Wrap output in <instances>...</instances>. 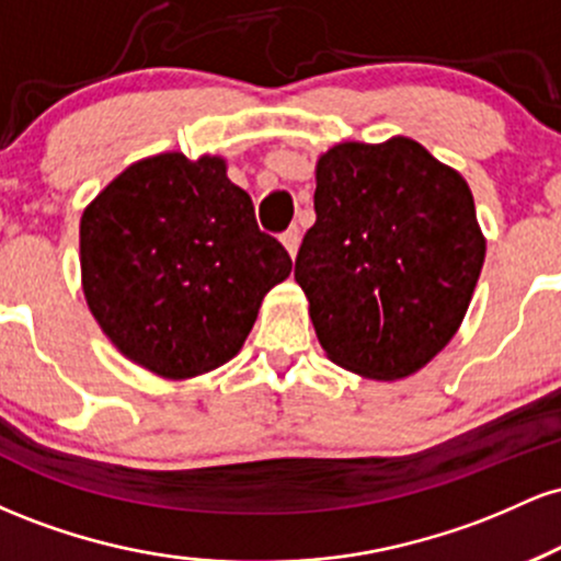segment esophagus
I'll return each instance as SVG.
<instances>
[{
	"mask_svg": "<svg viewBox=\"0 0 561 561\" xmlns=\"http://www.w3.org/2000/svg\"><path fill=\"white\" fill-rule=\"evenodd\" d=\"M282 244H285L287 253L295 259V253H298V248H300V229L298 227H289L285 234H282Z\"/></svg>",
	"mask_w": 561,
	"mask_h": 561,
	"instance_id": "34e87169",
	"label": "esophagus"
}]
</instances>
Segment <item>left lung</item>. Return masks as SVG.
Listing matches in <instances>:
<instances>
[{
  "mask_svg": "<svg viewBox=\"0 0 561 561\" xmlns=\"http://www.w3.org/2000/svg\"><path fill=\"white\" fill-rule=\"evenodd\" d=\"M313 208L295 282L321 347L356 375H414L459 330L485 261L467 182L414 139L343 141L319 158Z\"/></svg>",
  "mask_w": 561,
  "mask_h": 561,
  "instance_id": "obj_1",
  "label": "left lung"
}]
</instances>
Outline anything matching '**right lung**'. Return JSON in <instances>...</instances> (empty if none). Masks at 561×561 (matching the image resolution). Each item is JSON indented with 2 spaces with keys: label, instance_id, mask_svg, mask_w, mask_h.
Here are the masks:
<instances>
[{
  "label": "right lung",
  "instance_id": "obj_1",
  "mask_svg": "<svg viewBox=\"0 0 561 561\" xmlns=\"http://www.w3.org/2000/svg\"><path fill=\"white\" fill-rule=\"evenodd\" d=\"M293 261L221 158L139 160L81 216L83 295L124 356L169 379L237 356Z\"/></svg>",
  "mask_w": 561,
  "mask_h": 561
}]
</instances>
